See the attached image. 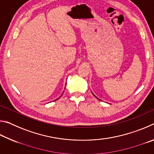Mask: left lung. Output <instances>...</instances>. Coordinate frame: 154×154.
Listing matches in <instances>:
<instances>
[{"label":"left lung","instance_id":"8db88e82","mask_svg":"<svg viewBox=\"0 0 154 154\" xmlns=\"http://www.w3.org/2000/svg\"><path fill=\"white\" fill-rule=\"evenodd\" d=\"M95 96V97H96V98H97V97H96V96Z\"/></svg>","mask_w":154,"mask_h":154}]
</instances>
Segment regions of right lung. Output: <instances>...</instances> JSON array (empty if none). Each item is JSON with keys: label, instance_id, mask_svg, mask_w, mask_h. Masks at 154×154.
<instances>
[{"label": "right lung", "instance_id": "1", "mask_svg": "<svg viewBox=\"0 0 154 154\" xmlns=\"http://www.w3.org/2000/svg\"><path fill=\"white\" fill-rule=\"evenodd\" d=\"M59 98H60V97H59ZM59 98H57V99H56V100H58V99H59Z\"/></svg>", "mask_w": 154, "mask_h": 154}]
</instances>
